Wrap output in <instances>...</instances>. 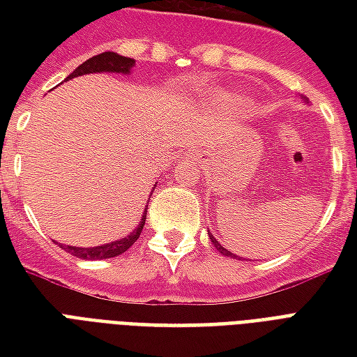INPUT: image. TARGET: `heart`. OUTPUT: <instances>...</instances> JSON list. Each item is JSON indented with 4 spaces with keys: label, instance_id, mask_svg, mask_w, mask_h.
Masks as SVG:
<instances>
[{
    "label": "heart",
    "instance_id": "1",
    "mask_svg": "<svg viewBox=\"0 0 357 357\" xmlns=\"http://www.w3.org/2000/svg\"><path fill=\"white\" fill-rule=\"evenodd\" d=\"M229 105H231V107H245V105H247V99H245L243 95H235V97L229 99Z\"/></svg>",
    "mask_w": 357,
    "mask_h": 357
}]
</instances>
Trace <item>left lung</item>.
<instances>
[{
    "instance_id": "8db88e82",
    "label": "left lung",
    "mask_w": 357,
    "mask_h": 357,
    "mask_svg": "<svg viewBox=\"0 0 357 357\" xmlns=\"http://www.w3.org/2000/svg\"><path fill=\"white\" fill-rule=\"evenodd\" d=\"M302 99H304V97H302ZM304 101H307V99H304ZM208 237H210V243H212V245L216 247V250H218V252H220V255L227 256V258H237V256L233 255L231 250H227V248H225L224 245H220V241H218L216 237H214V235H212V233H210V231H208ZM241 260H243V258H241Z\"/></svg>"
}]
</instances>
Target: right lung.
I'll use <instances>...</instances> for the list:
<instances>
[{
	"instance_id": "right-lung-1",
	"label": "right lung",
	"mask_w": 357,
	"mask_h": 357,
	"mask_svg": "<svg viewBox=\"0 0 357 357\" xmlns=\"http://www.w3.org/2000/svg\"><path fill=\"white\" fill-rule=\"evenodd\" d=\"M133 66H135V59L122 57L114 51H105L101 55H95V57L88 59L86 63H82L76 70H74L66 80H73V78H78V76H84V74H101V73H114V74H132ZM156 187V185H155ZM153 187V189H155ZM153 193V191H151ZM147 206L145 204V210H143V216H141L139 225L133 229L128 237H122V239L110 241L107 245H99V247H70V245H59V247L70 252L76 258L80 260H107V258H114V256L124 255L128 248L132 247L135 241L139 239L141 231H143V225H145V218H147Z\"/></svg>"
}]
</instances>
